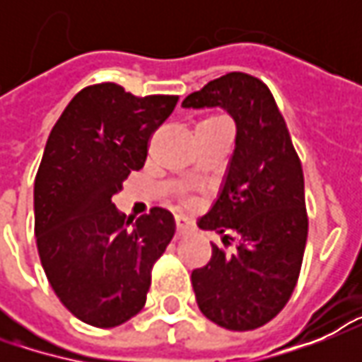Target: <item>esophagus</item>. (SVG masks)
Returning a JSON list of instances; mask_svg holds the SVG:
<instances>
[{
    "instance_id": "1",
    "label": "esophagus",
    "mask_w": 362,
    "mask_h": 362,
    "mask_svg": "<svg viewBox=\"0 0 362 362\" xmlns=\"http://www.w3.org/2000/svg\"><path fill=\"white\" fill-rule=\"evenodd\" d=\"M175 228H177V235H183V233H187L191 230V221L187 217L177 216L175 217Z\"/></svg>"
}]
</instances>
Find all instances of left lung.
I'll return each instance as SVG.
<instances>
[{
    "mask_svg": "<svg viewBox=\"0 0 362 362\" xmlns=\"http://www.w3.org/2000/svg\"><path fill=\"white\" fill-rule=\"evenodd\" d=\"M185 108L219 106L235 120V148L221 191L199 219L221 233L211 259L191 272L197 306L228 330L270 322L298 282L308 238L304 175L284 117L257 78L230 72L189 94Z\"/></svg>",
    "mask_w": 362,
    "mask_h": 362,
    "instance_id": "left-lung-1",
    "label": "left lung"
}]
</instances>
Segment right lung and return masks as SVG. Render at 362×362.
I'll return each instance as SVG.
<instances>
[{
	"label": "right lung",
	"instance_id": "right-lung-1",
	"mask_svg": "<svg viewBox=\"0 0 362 362\" xmlns=\"http://www.w3.org/2000/svg\"><path fill=\"white\" fill-rule=\"evenodd\" d=\"M177 100L94 84L49 132L34 183L37 254L56 296L90 327H119L143 310L153 264L173 240L167 209L153 207L132 223L110 199L143 169L148 139Z\"/></svg>",
	"mask_w": 362,
	"mask_h": 362
}]
</instances>
